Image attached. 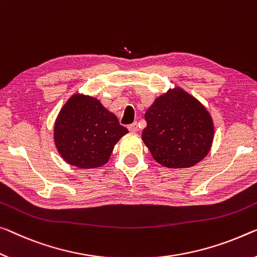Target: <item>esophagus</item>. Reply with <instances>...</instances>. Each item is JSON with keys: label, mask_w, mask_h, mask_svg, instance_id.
<instances>
[{"label": "esophagus", "mask_w": 257, "mask_h": 257, "mask_svg": "<svg viewBox=\"0 0 257 257\" xmlns=\"http://www.w3.org/2000/svg\"><path fill=\"white\" fill-rule=\"evenodd\" d=\"M128 130L131 132H133V133L138 132V130H139V127H138V123H133L131 125H128Z\"/></svg>", "instance_id": "1"}]
</instances>
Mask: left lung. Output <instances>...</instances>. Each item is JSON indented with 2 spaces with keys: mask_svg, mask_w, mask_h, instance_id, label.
Returning a JSON list of instances; mask_svg holds the SVG:
<instances>
[{
  "mask_svg": "<svg viewBox=\"0 0 257 257\" xmlns=\"http://www.w3.org/2000/svg\"><path fill=\"white\" fill-rule=\"evenodd\" d=\"M142 140L157 163L189 168L207 156L214 140V123L207 109L181 88L157 97L145 113Z\"/></svg>",
  "mask_w": 257,
  "mask_h": 257,
  "instance_id": "1",
  "label": "left lung"
}]
</instances>
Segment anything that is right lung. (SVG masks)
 <instances>
[{
	"instance_id": "obj_1",
	"label": "right lung",
	"mask_w": 257,
	"mask_h": 257,
	"mask_svg": "<svg viewBox=\"0 0 257 257\" xmlns=\"http://www.w3.org/2000/svg\"><path fill=\"white\" fill-rule=\"evenodd\" d=\"M127 128L96 98L74 94L58 113L55 145L66 163L80 169L105 164Z\"/></svg>"
}]
</instances>
